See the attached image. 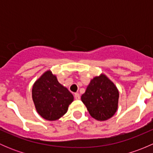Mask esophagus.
Masks as SVG:
<instances>
[{
	"label": "esophagus",
	"instance_id": "esophagus-1",
	"mask_svg": "<svg viewBox=\"0 0 153 153\" xmlns=\"http://www.w3.org/2000/svg\"><path fill=\"white\" fill-rule=\"evenodd\" d=\"M75 98L76 100H79L80 98H81L79 93H75Z\"/></svg>",
	"mask_w": 153,
	"mask_h": 153
}]
</instances>
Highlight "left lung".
<instances>
[{
  "instance_id": "left-lung-1",
  "label": "left lung",
  "mask_w": 153,
  "mask_h": 153,
  "mask_svg": "<svg viewBox=\"0 0 153 153\" xmlns=\"http://www.w3.org/2000/svg\"><path fill=\"white\" fill-rule=\"evenodd\" d=\"M119 92L113 82L104 74L91 80L81 101L92 118L106 121L112 118L118 109Z\"/></svg>"
}]
</instances>
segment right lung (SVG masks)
Segmentation results:
<instances>
[{"instance_id": "obj_1", "label": "right lung", "mask_w": 153, "mask_h": 153, "mask_svg": "<svg viewBox=\"0 0 153 153\" xmlns=\"http://www.w3.org/2000/svg\"><path fill=\"white\" fill-rule=\"evenodd\" d=\"M32 95L38 113L48 121H55L62 117L74 99L72 94L58 82L50 70L35 81Z\"/></svg>"}]
</instances>
